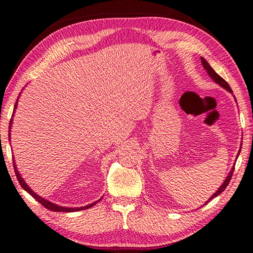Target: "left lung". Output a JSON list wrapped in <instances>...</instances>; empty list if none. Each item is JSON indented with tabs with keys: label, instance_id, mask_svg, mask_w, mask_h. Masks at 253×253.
<instances>
[{
	"label": "left lung",
	"instance_id": "left-lung-1",
	"mask_svg": "<svg viewBox=\"0 0 253 253\" xmlns=\"http://www.w3.org/2000/svg\"><path fill=\"white\" fill-rule=\"evenodd\" d=\"M200 59H201V64H203V66H204V68L206 69V71H207V74L208 75H209V77L211 78V79L213 80V81H214L215 83H217L218 84V85H220L221 87H223V88H225L226 89V91H228L229 93H233V91H232V88H231V86H229L228 85V83L225 81V80H224L223 79V78L222 77H220V76H218L217 74H216V72L214 71V70H213L212 69V67L209 65V64H208V61L204 58V57H200ZM235 97V96H234ZM235 99H236V98H235ZM239 153H240V150L238 151V155H237V158H238V156H239ZM236 158V159H237ZM234 169H235V166H233V168H232V170H231V172H229L228 173V175L226 176V178H225V181H224L223 182V184L221 185V187L220 188H218L217 190H216V192L214 193V194H213L212 196H211V197L209 198V200H207V203H205V205H207L208 203H209V201L210 200H212L213 198H215L216 197V196H218V195H220L222 192H224V190H225V188L227 187V185L229 184V182H231V178H232V176H233V172H234Z\"/></svg>",
	"mask_w": 253,
	"mask_h": 253
}]
</instances>
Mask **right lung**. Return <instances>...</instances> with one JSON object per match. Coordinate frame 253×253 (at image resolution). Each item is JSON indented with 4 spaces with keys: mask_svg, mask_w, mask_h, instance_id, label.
Instances as JSON below:
<instances>
[{
    "mask_svg": "<svg viewBox=\"0 0 253 253\" xmlns=\"http://www.w3.org/2000/svg\"><path fill=\"white\" fill-rule=\"evenodd\" d=\"M17 105H18V98H17V100H16V103H15V106H14V111H13V115H12V119H10V121H9V135H8V138L10 139V130H12V125H13V117H14V114H15V110H16V108H17ZM13 162H14V170H15V173H16V177H17V179H18V182H19V184L21 185V187L24 188L27 193H29L33 198H35L37 201H39V203H40L42 206H44L46 208V209H48V210H50V211H55V212H76V211H81V210H85V209H88V208H91V207H93L94 205H96L97 204V201H99L100 199H98L97 201H95V203H93V204H91V205H87V206H84V207H78V208H68V207H61V206H58V205H56V204H54V203H50V201H48V200H46V199H44V198H42L41 196H39V195H37L35 192H33V190L28 186L27 185V183L24 181V178L21 177V175H20V173H19V171H18V169H17V167H16V162H15V160L13 159Z\"/></svg>",
    "mask_w": 253,
    "mask_h": 253,
    "instance_id": "obj_1",
    "label": "right lung"
}]
</instances>
